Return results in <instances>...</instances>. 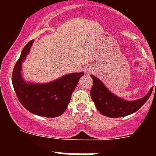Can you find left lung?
Masks as SVG:
<instances>
[{"instance_id":"1","label":"left lung","mask_w":156,"mask_h":156,"mask_svg":"<svg viewBox=\"0 0 156 156\" xmlns=\"http://www.w3.org/2000/svg\"><path fill=\"white\" fill-rule=\"evenodd\" d=\"M90 77L93 79V86L90 89L91 99L98 111L108 117H122L137 112L147 101L153 90L151 88L147 95L140 100L127 101L110 92L99 78L93 75Z\"/></svg>"}]
</instances>
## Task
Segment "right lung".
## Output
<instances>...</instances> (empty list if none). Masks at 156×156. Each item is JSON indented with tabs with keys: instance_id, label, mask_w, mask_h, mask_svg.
Masks as SVG:
<instances>
[{
	"instance_id": "add662e5",
	"label": "right lung",
	"mask_w": 156,
	"mask_h": 156,
	"mask_svg": "<svg viewBox=\"0 0 156 156\" xmlns=\"http://www.w3.org/2000/svg\"><path fill=\"white\" fill-rule=\"evenodd\" d=\"M33 41L24 47L14 66L12 73L13 89L19 102L31 113L45 117L61 116L67 108L72 93L84 73L67 74L47 84L27 83L21 75V67Z\"/></svg>"
}]
</instances>
